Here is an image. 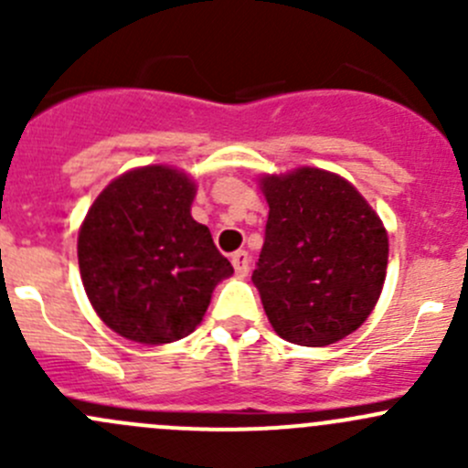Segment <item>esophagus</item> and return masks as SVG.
<instances>
[{"label": "esophagus", "instance_id": "obj_1", "mask_svg": "<svg viewBox=\"0 0 468 468\" xmlns=\"http://www.w3.org/2000/svg\"><path fill=\"white\" fill-rule=\"evenodd\" d=\"M230 262H233L235 273H238V276H247L249 262H251V258H249L247 251H242V249H239V251H235L233 256H230Z\"/></svg>", "mask_w": 468, "mask_h": 468}]
</instances>
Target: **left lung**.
<instances>
[{
	"label": "left lung",
	"mask_w": 468,
	"mask_h": 468,
	"mask_svg": "<svg viewBox=\"0 0 468 468\" xmlns=\"http://www.w3.org/2000/svg\"><path fill=\"white\" fill-rule=\"evenodd\" d=\"M269 204L253 282L271 328L328 346L360 328L387 273L380 217L348 181L317 167L261 178Z\"/></svg>",
	"instance_id": "obj_1"
}]
</instances>
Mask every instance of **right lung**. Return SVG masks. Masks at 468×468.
<instances>
[{
	"label": "right lung",
	"instance_id": "add662e5",
	"mask_svg": "<svg viewBox=\"0 0 468 468\" xmlns=\"http://www.w3.org/2000/svg\"><path fill=\"white\" fill-rule=\"evenodd\" d=\"M197 186L165 165L131 169L90 206L79 269L94 313L140 344H169L204 319L212 290L233 273L207 226L192 219Z\"/></svg>",
	"mask_w": 468,
	"mask_h": 468
}]
</instances>
